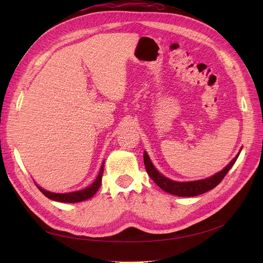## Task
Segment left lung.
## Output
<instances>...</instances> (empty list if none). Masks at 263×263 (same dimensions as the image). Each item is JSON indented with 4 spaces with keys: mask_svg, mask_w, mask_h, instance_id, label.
<instances>
[{
    "mask_svg": "<svg viewBox=\"0 0 263 263\" xmlns=\"http://www.w3.org/2000/svg\"><path fill=\"white\" fill-rule=\"evenodd\" d=\"M240 151L238 153V155L233 159V160L229 162V164H227L221 171L217 172L216 174H214V176L208 179L191 181V182H177L162 176L160 172L157 171V169L154 166L153 162H151L150 158L146 151H144V161H145V166L149 177L154 180V182L159 187H161L163 191H165V192L177 195V196H196V195L208 192V191L214 189L215 186H217L219 184L221 180L225 178V176L230 170V168H232L234 163L236 162L238 156L240 154Z\"/></svg>",
    "mask_w": 263,
    "mask_h": 263,
    "instance_id": "1",
    "label": "left lung"
}]
</instances>
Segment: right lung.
<instances>
[{
  "instance_id": "1",
  "label": "right lung",
  "mask_w": 263,
  "mask_h": 263,
  "mask_svg": "<svg viewBox=\"0 0 263 263\" xmlns=\"http://www.w3.org/2000/svg\"><path fill=\"white\" fill-rule=\"evenodd\" d=\"M103 171H104V162H103L101 170L99 176L95 179V181L92 183L90 186H87L83 190L77 191V192H71V193H52L49 192V191H46L44 189H42L39 185H37V187L39 189L41 192L47 196L48 198L52 201H57V202H62V203H77V202H82L85 200H89L91 198L97 191L100 189L101 186V181H102V176H103Z\"/></svg>"
}]
</instances>
